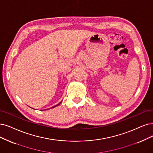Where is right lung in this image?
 I'll use <instances>...</instances> for the list:
<instances>
[{
	"label": "right lung",
	"mask_w": 153,
	"mask_h": 153,
	"mask_svg": "<svg viewBox=\"0 0 153 153\" xmlns=\"http://www.w3.org/2000/svg\"><path fill=\"white\" fill-rule=\"evenodd\" d=\"M61 103H62V101H61V102H60V103H59V104H57V105H55V106H53V107H51V108H50L49 109H50V108H54V107H56V106H58V105H60V104Z\"/></svg>",
	"instance_id": "right-lung-1"
}]
</instances>
